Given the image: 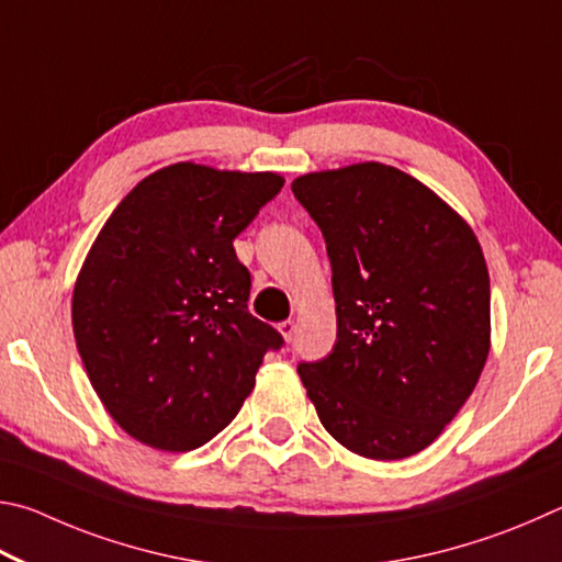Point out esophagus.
Instances as JSON below:
<instances>
[{"label":"esophagus","mask_w":562,"mask_h":562,"mask_svg":"<svg viewBox=\"0 0 562 562\" xmlns=\"http://www.w3.org/2000/svg\"><path fill=\"white\" fill-rule=\"evenodd\" d=\"M279 333L283 336V340H291L293 336H296V321H283L279 323Z\"/></svg>","instance_id":"1"}]
</instances>
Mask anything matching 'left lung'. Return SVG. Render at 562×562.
Masks as SVG:
<instances>
[{"label": "left lung", "instance_id": "8db88e82", "mask_svg": "<svg viewBox=\"0 0 562 562\" xmlns=\"http://www.w3.org/2000/svg\"><path fill=\"white\" fill-rule=\"evenodd\" d=\"M321 226L338 340L299 375L352 454H419L464 407L491 350V286L474 229L417 177L382 162L301 175Z\"/></svg>", "mask_w": 562, "mask_h": 562}]
</instances>
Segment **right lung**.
Returning a JSON list of instances; mask_svg holds the SVG:
<instances>
[{
    "label": "right lung",
    "instance_id": "obj_1",
    "mask_svg": "<svg viewBox=\"0 0 562 562\" xmlns=\"http://www.w3.org/2000/svg\"><path fill=\"white\" fill-rule=\"evenodd\" d=\"M279 172L175 162L108 216L74 283L78 356L125 435L190 451L229 425L281 336L254 318L234 239L283 187Z\"/></svg>",
    "mask_w": 562,
    "mask_h": 562
}]
</instances>
